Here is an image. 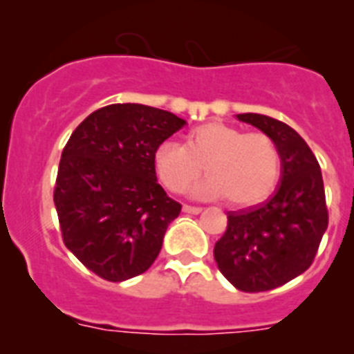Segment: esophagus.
I'll list each match as a JSON object with an SVG mask.
<instances>
[{
    "mask_svg": "<svg viewBox=\"0 0 354 354\" xmlns=\"http://www.w3.org/2000/svg\"><path fill=\"white\" fill-rule=\"evenodd\" d=\"M183 212H185V214L198 215V214H201L203 208L201 207H190V205H183Z\"/></svg>",
    "mask_w": 354,
    "mask_h": 354,
    "instance_id": "obj_1",
    "label": "esophagus"
}]
</instances>
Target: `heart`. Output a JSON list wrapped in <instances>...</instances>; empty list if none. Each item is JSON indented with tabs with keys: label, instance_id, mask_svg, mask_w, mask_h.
Here are the masks:
<instances>
[{
	"label": "heart",
	"instance_id": "obj_1",
	"mask_svg": "<svg viewBox=\"0 0 354 354\" xmlns=\"http://www.w3.org/2000/svg\"><path fill=\"white\" fill-rule=\"evenodd\" d=\"M153 164L162 185L183 192L201 174L208 176L192 189L198 198H223L235 207H251L274 192L281 176V155L266 133H245L221 121L199 124L185 144L165 140L155 149Z\"/></svg>",
	"mask_w": 354,
	"mask_h": 354
}]
</instances>
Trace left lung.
I'll list each match as a JSON object with an SVG mask.
<instances>
[{
    "instance_id": "1",
    "label": "left lung",
    "mask_w": 354,
    "mask_h": 354,
    "mask_svg": "<svg viewBox=\"0 0 354 354\" xmlns=\"http://www.w3.org/2000/svg\"><path fill=\"white\" fill-rule=\"evenodd\" d=\"M236 119L262 130L281 155V180L263 205L228 212V228L215 242L217 267L242 292H266L303 274L328 228L324 183L308 144L285 122L262 113Z\"/></svg>"
}]
</instances>
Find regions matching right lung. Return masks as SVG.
<instances>
[{"label":"right lung","mask_w":354,"mask_h":354,"mask_svg":"<svg viewBox=\"0 0 354 354\" xmlns=\"http://www.w3.org/2000/svg\"><path fill=\"white\" fill-rule=\"evenodd\" d=\"M167 110L109 104L73 131L55 185L67 250L106 281L146 272L181 205L158 185L155 149L183 128Z\"/></svg>","instance_id":"right-lung-1"}]
</instances>
